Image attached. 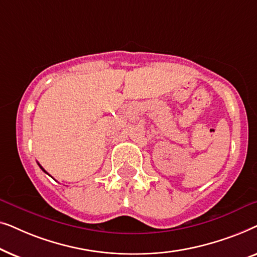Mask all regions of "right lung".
<instances>
[{
    "label": "right lung",
    "instance_id": "right-lung-1",
    "mask_svg": "<svg viewBox=\"0 0 257 257\" xmlns=\"http://www.w3.org/2000/svg\"><path fill=\"white\" fill-rule=\"evenodd\" d=\"M40 167L42 168V170H43V171H44V168H43V167H42V166H41V165H40ZM44 172H45V171H44ZM45 173H47V172H45Z\"/></svg>",
    "mask_w": 257,
    "mask_h": 257
}]
</instances>
